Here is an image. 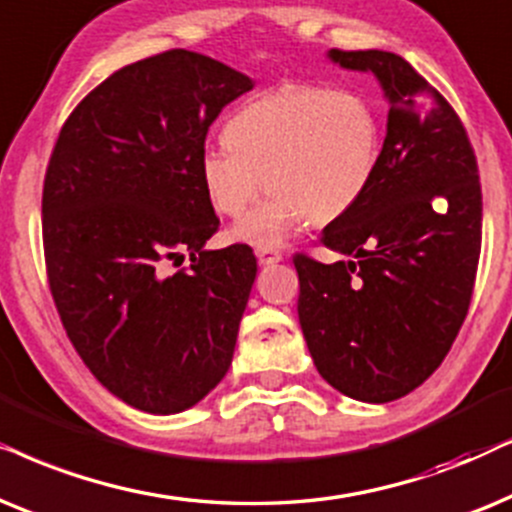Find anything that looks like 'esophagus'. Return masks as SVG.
I'll use <instances>...</instances> for the list:
<instances>
[{
  "label": "esophagus",
  "instance_id": "34e87169",
  "mask_svg": "<svg viewBox=\"0 0 512 512\" xmlns=\"http://www.w3.org/2000/svg\"><path fill=\"white\" fill-rule=\"evenodd\" d=\"M255 255H257V260H260V264H264V267H269V264H276V262L283 260L281 252L274 250V248H257Z\"/></svg>",
  "mask_w": 512,
  "mask_h": 512
}]
</instances>
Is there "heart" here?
Returning <instances> with one entry per match:
<instances>
[{
  "label": "heart",
  "instance_id": "1",
  "mask_svg": "<svg viewBox=\"0 0 512 512\" xmlns=\"http://www.w3.org/2000/svg\"><path fill=\"white\" fill-rule=\"evenodd\" d=\"M224 142L199 156L203 192L217 213L236 217L271 189L231 238L276 248L306 220L330 224L358 206L377 175L381 119L351 88L288 84L238 107Z\"/></svg>",
  "mask_w": 512,
  "mask_h": 512
}]
</instances>
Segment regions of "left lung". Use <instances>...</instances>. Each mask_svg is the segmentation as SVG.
<instances>
[{"instance_id": "left-lung-1", "label": "left lung", "mask_w": 512, "mask_h": 512, "mask_svg": "<svg viewBox=\"0 0 512 512\" xmlns=\"http://www.w3.org/2000/svg\"><path fill=\"white\" fill-rule=\"evenodd\" d=\"M327 58L377 77L388 121L370 189L320 234L349 260L295 257L297 313L320 377L381 405L438 370L468 313L482 243L478 161L454 109L405 58Z\"/></svg>"}]
</instances>
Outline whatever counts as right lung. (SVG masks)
I'll return each mask as SVG.
<instances>
[{
    "instance_id": "add662e5",
    "label": "right lung",
    "mask_w": 512,
    "mask_h": 512,
    "mask_svg": "<svg viewBox=\"0 0 512 512\" xmlns=\"http://www.w3.org/2000/svg\"><path fill=\"white\" fill-rule=\"evenodd\" d=\"M255 81L173 49L121 67L74 107L44 180L53 302L93 377L149 414L194 407L227 374L257 276L217 231L199 156L217 114ZM190 252L192 265L165 274Z\"/></svg>"
}]
</instances>
